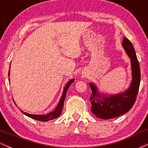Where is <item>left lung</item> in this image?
Wrapping results in <instances>:
<instances>
[{
	"instance_id": "1",
	"label": "left lung",
	"mask_w": 148,
	"mask_h": 148,
	"mask_svg": "<svg viewBox=\"0 0 148 148\" xmlns=\"http://www.w3.org/2000/svg\"><path fill=\"white\" fill-rule=\"evenodd\" d=\"M123 49L130 58L132 80L130 87L125 91L115 95L100 92L96 85L89 83L91 88V111L97 118L107 120L120 116L128 112L135 103L140 82L139 62L132 42L124 37Z\"/></svg>"
}]
</instances>
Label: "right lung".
I'll return each mask as SVG.
<instances>
[{
	"label": "right lung",
	"mask_w": 148,
	"mask_h": 148,
	"mask_svg": "<svg viewBox=\"0 0 148 148\" xmlns=\"http://www.w3.org/2000/svg\"><path fill=\"white\" fill-rule=\"evenodd\" d=\"M8 76H10V70L9 72H8ZM9 80H10V78H9ZM74 81V79H71L70 81H69V82L66 84V86H64V88L63 92H62V95L61 97L60 101H59L58 103L57 106L56 107V108L53 110V111L50 112V113H47V114L46 115H35V114H30V113H25V112L23 111L21 109H20V111H21L23 114L27 115V116L29 117V118L34 119V120H39V121L47 122V121H49V120H53V119L58 118V117L61 115V113H62V108H63V105H64V99H65L66 93H67V90H68L69 86H70Z\"/></svg>",
	"instance_id": "1"
}]
</instances>
